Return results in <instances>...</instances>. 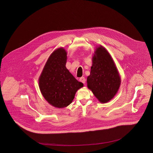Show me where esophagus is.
Here are the masks:
<instances>
[{"label": "esophagus", "instance_id": "esophagus-1", "mask_svg": "<svg viewBox=\"0 0 153 153\" xmlns=\"http://www.w3.org/2000/svg\"><path fill=\"white\" fill-rule=\"evenodd\" d=\"M79 81L81 82H82L83 84H85V82H86V79H85V77H81V78H79Z\"/></svg>", "mask_w": 153, "mask_h": 153}]
</instances>
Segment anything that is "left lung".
<instances>
[{
    "instance_id": "left-lung-1",
    "label": "left lung",
    "mask_w": 153,
    "mask_h": 153,
    "mask_svg": "<svg viewBox=\"0 0 153 153\" xmlns=\"http://www.w3.org/2000/svg\"><path fill=\"white\" fill-rule=\"evenodd\" d=\"M92 61L87 79L88 88L101 103H107L120 88V75L109 52L102 45L95 49Z\"/></svg>"
}]
</instances>
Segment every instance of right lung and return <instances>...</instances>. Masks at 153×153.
Listing matches in <instances>:
<instances>
[{
	"instance_id": "right-lung-1",
	"label": "right lung",
	"mask_w": 153,
	"mask_h": 153,
	"mask_svg": "<svg viewBox=\"0 0 153 153\" xmlns=\"http://www.w3.org/2000/svg\"><path fill=\"white\" fill-rule=\"evenodd\" d=\"M67 52L61 47L48 58L39 78V87L52 106L63 108L72 103L76 91L84 84L78 81L66 67Z\"/></svg>"
}]
</instances>
